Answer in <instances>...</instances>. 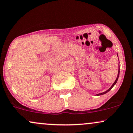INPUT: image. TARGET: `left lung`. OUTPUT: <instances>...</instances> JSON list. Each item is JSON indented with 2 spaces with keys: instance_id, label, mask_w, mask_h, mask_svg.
<instances>
[{
  "instance_id": "left-lung-1",
  "label": "left lung",
  "mask_w": 133,
  "mask_h": 133,
  "mask_svg": "<svg viewBox=\"0 0 133 133\" xmlns=\"http://www.w3.org/2000/svg\"><path fill=\"white\" fill-rule=\"evenodd\" d=\"M118 56V55H117ZM119 72H120V68H118V75H117V78H116V81H114V83H113V84L112 85V86H111V87L109 88V89H108V90H107V91H105V92H102V93H100V94H97V95H103V94H106V93H107L108 92H109V91H110V90L112 89V88H113V86H114L115 84H116V83H117V80H118V76H119Z\"/></svg>"
}]
</instances>
